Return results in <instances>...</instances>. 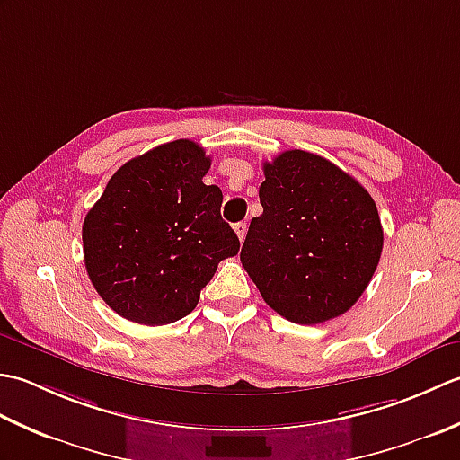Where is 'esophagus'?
<instances>
[{"label":"esophagus","mask_w":460,"mask_h":460,"mask_svg":"<svg viewBox=\"0 0 460 460\" xmlns=\"http://www.w3.org/2000/svg\"><path fill=\"white\" fill-rule=\"evenodd\" d=\"M233 229H235L239 241L245 239V235H247V223H235V227H233Z\"/></svg>","instance_id":"esophagus-1"}]
</instances>
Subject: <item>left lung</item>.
Listing matches in <instances>:
<instances>
[{
    "mask_svg": "<svg viewBox=\"0 0 460 460\" xmlns=\"http://www.w3.org/2000/svg\"><path fill=\"white\" fill-rule=\"evenodd\" d=\"M262 215L241 262L261 296L295 324H320L356 305L384 249L376 201L322 155L287 150L262 164Z\"/></svg>",
    "mask_w": 460,
    "mask_h": 460,
    "instance_id": "obj_1",
    "label": "left lung"
}]
</instances>
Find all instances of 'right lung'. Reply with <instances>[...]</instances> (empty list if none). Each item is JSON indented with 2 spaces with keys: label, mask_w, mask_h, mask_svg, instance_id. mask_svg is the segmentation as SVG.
<instances>
[{
  "label": "right lung",
  "mask_w": 460,
  "mask_h": 460,
  "mask_svg": "<svg viewBox=\"0 0 460 460\" xmlns=\"http://www.w3.org/2000/svg\"><path fill=\"white\" fill-rule=\"evenodd\" d=\"M209 165L199 144H162L126 162L86 213V272L116 314L146 326L188 316L219 262L239 252L221 190L203 183Z\"/></svg>",
  "instance_id": "obj_1"
}]
</instances>
